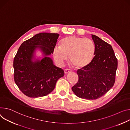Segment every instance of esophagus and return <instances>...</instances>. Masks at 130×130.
<instances>
[{
    "label": "esophagus",
    "mask_w": 130,
    "mask_h": 130,
    "mask_svg": "<svg viewBox=\"0 0 130 130\" xmlns=\"http://www.w3.org/2000/svg\"><path fill=\"white\" fill-rule=\"evenodd\" d=\"M70 72V70L69 69H64V73L65 74H68Z\"/></svg>",
    "instance_id": "1"
}]
</instances>
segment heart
<instances>
[{
	"label": "heart",
	"instance_id": "b5f03b06",
	"mask_svg": "<svg viewBox=\"0 0 130 130\" xmlns=\"http://www.w3.org/2000/svg\"><path fill=\"white\" fill-rule=\"evenodd\" d=\"M95 53V44L91 39L70 36L62 39L60 46L55 47L53 57L62 65L69 55V61L75 67L82 68L92 62Z\"/></svg>",
	"mask_w": 130,
	"mask_h": 130
}]
</instances>
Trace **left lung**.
I'll use <instances>...</instances> for the list:
<instances>
[{"label": "left lung", "instance_id": "8db88e82", "mask_svg": "<svg viewBox=\"0 0 130 130\" xmlns=\"http://www.w3.org/2000/svg\"><path fill=\"white\" fill-rule=\"evenodd\" d=\"M95 53L92 62L79 69V79L72 89L78 97L90 100L98 99L110 90L115 82L118 61L112 46L92 35Z\"/></svg>", "mask_w": 130, "mask_h": 130}]
</instances>
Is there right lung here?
<instances>
[{"instance_id": "add662e5", "label": "right lung", "mask_w": 130, "mask_h": 130, "mask_svg": "<svg viewBox=\"0 0 130 130\" xmlns=\"http://www.w3.org/2000/svg\"><path fill=\"white\" fill-rule=\"evenodd\" d=\"M59 34L41 32L23 42L13 61L14 79L19 89L29 98L48 95L55 88L58 79L64 75L61 68L49 57L53 53ZM37 48L44 54L41 60L34 54Z\"/></svg>"}]
</instances>
